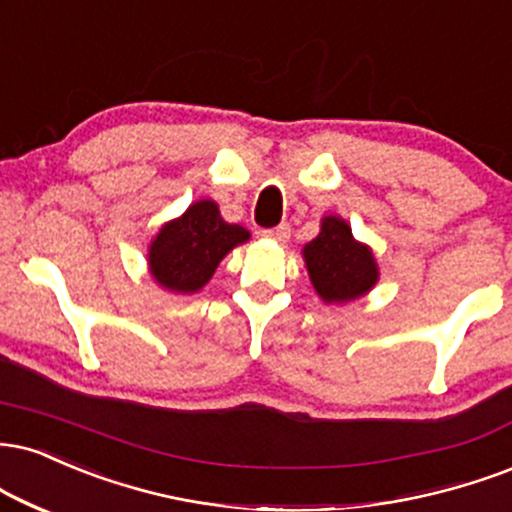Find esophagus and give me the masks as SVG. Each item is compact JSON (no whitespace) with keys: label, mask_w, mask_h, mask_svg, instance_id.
Returning a JSON list of instances; mask_svg holds the SVG:
<instances>
[{"label":"esophagus","mask_w":512,"mask_h":512,"mask_svg":"<svg viewBox=\"0 0 512 512\" xmlns=\"http://www.w3.org/2000/svg\"><path fill=\"white\" fill-rule=\"evenodd\" d=\"M264 236L276 240V243H286L288 238H291V226L288 224H279L276 229H267L264 231Z\"/></svg>","instance_id":"obj_1"}]
</instances>
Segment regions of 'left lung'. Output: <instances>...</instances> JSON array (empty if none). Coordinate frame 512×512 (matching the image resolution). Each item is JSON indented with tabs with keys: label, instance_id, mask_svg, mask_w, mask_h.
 Wrapping results in <instances>:
<instances>
[{
	"label": "left lung",
	"instance_id": "left-lung-1",
	"mask_svg": "<svg viewBox=\"0 0 512 512\" xmlns=\"http://www.w3.org/2000/svg\"><path fill=\"white\" fill-rule=\"evenodd\" d=\"M312 288L326 305H343L362 298L377 286L379 264L369 245L353 236L346 219L322 217L317 238L303 248Z\"/></svg>",
	"mask_w": 512,
	"mask_h": 512
}]
</instances>
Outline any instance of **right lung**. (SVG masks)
<instances>
[{
    "label": "right lung",
    "instance_id": "add662e5",
    "mask_svg": "<svg viewBox=\"0 0 512 512\" xmlns=\"http://www.w3.org/2000/svg\"><path fill=\"white\" fill-rule=\"evenodd\" d=\"M248 240L250 231L224 221L217 202L205 197L157 231L147 248V269L164 291L197 293L217 272L219 262Z\"/></svg>",
    "mask_w": 512,
    "mask_h": 512
}]
</instances>
